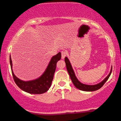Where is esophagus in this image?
Returning <instances> with one entry per match:
<instances>
[{
  "label": "esophagus",
  "mask_w": 121,
  "mask_h": 121,
  "mask_svg": "<svg viewBox=\"0 0 121 121\" xmlns=\"http://www.w3.org/2000/svg\"><path fill=\"white\" fill-rule=\"evenodd\" d=\"M67 55V52L65 51H61V57L62 59H64L65 57Z\"/></svg>",
  "instance_id": "obj_1"
}]
</instances>
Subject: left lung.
Here are the masks:
<instances>
[{
	"label": "left lung",
	"instance_id": "1",
	"mask_svg": "<svg viewBox=\"0 0 121 121\" xmlns=\"http://www.w3.org/2000/svg\"><path fill=\"white\" fill-rule=\"evenodd\" d=\"M65 62L66 64V69H67V71L68 72L69 76H70V78L73 82V84H74L75 87H77L78 89L81 90L82 91H97V90L100 89L102 86L104 85V84L106 82L107 80H108V78H109L110 76L111 73L112 72V68L111 69L109 75L105 78L102 82H101L99 84L94 85H85L82 84L81 82H80L78 81V79L77 78V77H76L74 74V72L73 71V68L72 67V65L70 64L69 60L67 57L65 58Z\"/></svg>",
	"mask_w": 121,
	"mask_h": 121
}]
</instances>
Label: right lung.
I'll list each match as a JSON object with an SVG mask.
<instances>
[{
  "instance_id": "add662e5",
  "label": "right lung",
  "mask_w": 121,
  "mask_h": 121,
  "mask_svg": "<svg viewBox=\"0 0 121 121\" xmlns=\"http://www.w3.org/2000/svg\"><path fill=\"white\" fill-rule=\"evenodd\" d=\"M61 54L60 52L58 53L56 55L53 56L45 71L39 78L32 81H23L16 77L12 71V63L10 56L9 62H10L12 76L15 82L19 88L28 93L39 94L46 92L51 87L52 80L53 79L54 74L56 70L57 62L61 59Z\"/></svg>"
}]
</instances>
